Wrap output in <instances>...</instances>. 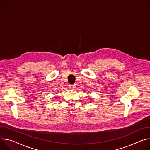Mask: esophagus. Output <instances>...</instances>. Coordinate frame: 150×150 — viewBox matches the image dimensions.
Masks as SVG:
<instances>
[{
	"label": "esophagus",
	"instance_id": "esophagus-1",
	"mask_svg": "<svg viewBox=\"0 0 150 150\" xmlns=\"http://www.w3.org/2000/svg\"><path fill=\"white\" fill-rule=\"evenodd\" d=\"M69 88H70V89H74L76 88V86H75L74 85H70V86H69Z\"/></svg>",
	"mask_w": 150,
	"mask_h": 150
}]
</instances>
